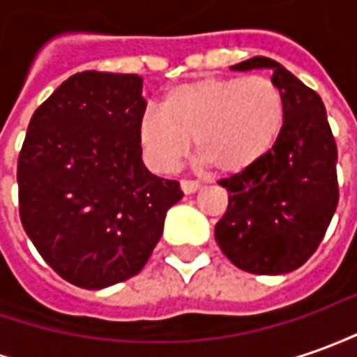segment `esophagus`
I'll use <instances>...</instances> for the list:
<instances>
[{
	"mask_svg": "<svg viewBox=\"0 0 357 357\" xmlns=\"http://www.w3.org/2000/svg\"><path fill=\"white\" fill-rule=\"evenodd\" d=\"M199 188H201V183L195 181V179H181V189H183V193H195Z\"/></svg>",
	"mask_w": 357,
	"mask_h": 357,
	"instance_id": "esophagus-1",
	"label": "esophagus"
}]
</instances>
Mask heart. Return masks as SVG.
<instances>
[{
	"label": "heart",
	"instance_id": "obj_1",
	"mask_svg": "<svg viewBox=\"0 0 357 357\" xmlns=\"http://www.w3.org/2000/svg\"><path fill=\"white\" fill-rule=\"evenodd\" d=\"M285 125V99L266 76L199 77L169 89L140 121V142L158 169L176 168L195 142L199 158L234 174L261 160Z\"/></svg>",
	"mask_w": 357,
	"mask_h": 357
}]
</instances>
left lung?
<instances>
[{
  "label": "left lung",
  "mask_w": 357,
  "mask_h": 357,
  "mask_svg": "<svg viewBox=\"0 0 357 357\" xmlns=\"http://www.w3.org/2000/svg\"><path fill=\"white\" fill-rule=\"evenodd\" d=\"M252 68L273 70L285 125L264 158L219 181L229 191V207L215 238L240 270L278 275L301 268L324 238L340 195L338 150L317 91L271 58L254 56L232 70Z\"/></svg>",
  "instance_id": "8db88e82"
}]
</instances>
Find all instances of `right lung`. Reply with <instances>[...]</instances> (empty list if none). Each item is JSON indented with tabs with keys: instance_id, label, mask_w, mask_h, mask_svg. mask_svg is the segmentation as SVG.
Here are the masks:
<instances>
[{
	"instance_id": "1",
	"label": "right lung",
	"mask_w": 357,
	"mask_h": 357,
	"mask_svg": "<svg viewBox=\"0 0 357 357\" xmlns=\"http://www.w3.org/2000/svg\"><path fill=\"white\" fill-rule=\"evenodd\" d=\"M142 77L87 70L36 109L17 160L19 215L62 280L103 289L146 266L179 181L142 164Z\"/></svg>"
}]
</instances>
